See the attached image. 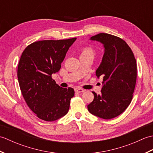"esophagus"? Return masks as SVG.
<instances>
[{"label":"esophagus","instance_id":"esophagus-1","mask_svg":"<svg viewBox=\"0 0 153 153\" xmlns=\"http://www.w3.org/2000/svg\"><path fill=\"white\" fill-rule=\"evenodd\" d=\"M75 91L77 93H82L85 91V90L82 88H78V87H77V88H75Z\"/></svg>","mask_w":153,"mask_h":153}]
</instances>
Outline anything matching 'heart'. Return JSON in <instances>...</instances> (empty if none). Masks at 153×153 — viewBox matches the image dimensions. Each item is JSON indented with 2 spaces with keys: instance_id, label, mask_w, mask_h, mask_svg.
I'll list each match as a JSON object with an SVG mask.
<instances>
[{
  "instance_id": "b5f03b06",
  "label": "heart",
  "mask_w": 153,
  "mask_h": 153,
  "mask_svg": "<svg viewBox=\"0 0 153 153\" xmlns=\"http://www.w3.org/2000/svg\"><path fill=\"white\" fill-rule=\"evenodd\" d=\"M94 54V51L91 47H86L85 48H83L82 53H81V56L82 55H93Z\"/></svg>"
}]
</instances>
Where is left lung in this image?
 <instances>
[{
    "instance_id": "1",
    "label": "left lung",
    "mask_w": 153,
    "mask_h": 153,
    "mask_svg": "<svg viewBox=\"0 0 153 153\" xmlns=\"http://www.w3.org/2000/svg\"><path fill=\"white\" fill-rule=\"evenodd\" d=\"M91 40L101 43L105 48L102 62L96 70L97 77H103L101 94H94L87 105L89 112L109 120L121 114L131 103L137 79V63L125 41L108 33H99Z\"/></svg>"
}]
</instances>
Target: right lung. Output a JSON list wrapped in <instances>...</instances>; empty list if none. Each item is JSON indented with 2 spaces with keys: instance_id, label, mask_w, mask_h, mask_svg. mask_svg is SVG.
<instances>
[{
  "instance_id": "1",
  "label": "right lung",
  "mask_w": 153,
  "mask_h": 153,
  "mask_svg": "<svg viewBox=\"0 0 153 153\" xmlns=\"http://www.w3.org/2000/svg\"><path fill=\"white\" fill-rule=\"evenodd\" d=\"M76 38L43 40L25 48L19 61L18 79L27 106L39 118L53 122L65 116L74 96L73 88H62L52 78L61 68Z\"/></svg>"
}]
</instances>
